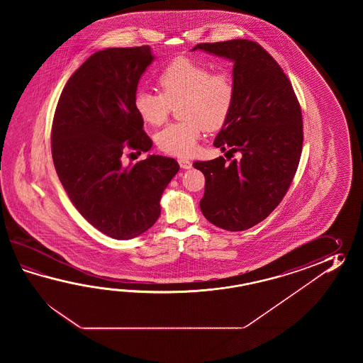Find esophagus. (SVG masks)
<instances>
[{
    "mask_svg": "<svg viewBox=\"0 0 363 363\" xmlns=\"http://www.w3.org/2000/svg\"><path fill=\"white\" fill-rule=\"evenodd\" d=\"M178 162L183 170H189V169H192V162H191V161H188V160H185V158H180Z\"/></svg>",
    "mask_w": 363,
    "mask_h": 363,
    "instance_id": "esophagus-1",
    "label": "esophagus"
}]
</instances>
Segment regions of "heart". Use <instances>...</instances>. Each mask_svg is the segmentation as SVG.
<instances>
[{"label":"heart","mask_w":363,"mask_h":363,"mask_svg":"<svg viewBox=\"0 0 363 363\" xmlns=\"http://www.w3.org/2000/svg\"><path fill=\"white\" fill-rule=\"evenodd\" d=\"M162 93L140 89L133 106L147 124L160 125L177 108L183 119L163 128L157 144L163 152L188 157L197 149L202 131H216L223 125L235 100V84L225 71L211 72L208 66L189 58L170 62L158 77Z\"/></svg>","instance_id":"1"}]
</instances>
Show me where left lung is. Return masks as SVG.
Masks as SVG:
<instances>
[{
	"label": "left lung",
	"mask_w": 363,
	"mask_h": 363,
	"mask_svg": "<svg viewBox=\"0 0 363 363\" xmlns=\"http://www.w3.org/2000/svg\"><path fill=\"white\" fill-rule=\"evenodd\" d=\"M233 62L235 100L214 147L239 153L193 163L205 175L202 214L227 231H245L270 216L286 196L302 152V116L291 82L259 44L250 40L197 44ZM227 152V153H228Z\"/></svg>",
	"instance_id": "8db88e82"
}]
</instances>
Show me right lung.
Segmentation results:
<instances>
[{
    "label": "right lung",
    "mask_w": 363,
    "mask_h": 363,
    "mask_svg": "<svg viewBox=\"0 0 363 363\" xmlns=\"http://www.w3.org/2000/svg\"><path fill=\"white\" fill-rule=\"evenodd\" d=\"M153 61L147 45L96 52L71 75L55 108L58 178L79 213L113 239L138 238L157 222L163 191L179 171L163 155L122 164L125 149L141 153L153 145L133 106L140 77Z\"/></svg>",
    "instance_id": "add662e5"
}]
</instances>
